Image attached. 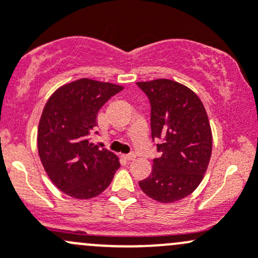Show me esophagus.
I'll use <instances>...</instances> for the list:
<instances>
[{
  "label": "esophagus",
  "mask_w": 258,
  "mask_h": 258,
  "mask_svg": "<svg viewBox=\"0 0 258 258\" xmlns=\"http://www.w3.org/2000/svg\"><path fill=\"white\" fill-rule=\"evenodd\" d=\"M135 157H136V156H135V153H127V155H124V158H126L127 161L135 160Z\"/></svg>",
  "instance_id": "esophagus-1"
}]
</instances>
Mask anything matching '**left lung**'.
Segmentation results:
<instances>
[{"instance_id": "8db88e82", "label": "left lung", "mask_w": 258, "mask_h": 258, "mask_svg": "<svg viewBox=\"0 0 258 258\" xmlns=\"http://www.w3.org/2000/svg\"><path fill=\"white\" fill-rule=\"evenodd\" d=\"M151 105V136L161 157L139 182L151 199L163 204L191 195L204 178L212 152L206 110L194 91L171 80L137 82Z\"/></svg>"}]
</instances>
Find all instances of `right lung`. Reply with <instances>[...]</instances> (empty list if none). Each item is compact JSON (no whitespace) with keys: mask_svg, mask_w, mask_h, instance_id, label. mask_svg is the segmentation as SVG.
<instances>
[{"mask_svg":"<svg viewBox=\"0 0 258 258\" xmlns=\"http://www.w3.org/2000/svg\"><path fill=\"white\" fill-rule=\"evenodd\" d=\"M122 90L82 79L59 87L43 108L37 134L41 162L57 188L74 199L98 196L118 170L116 155L93 145L91 134L100 108Z\"/></svg>","mask_w":258,"mask_h":258,"instance_id":"right-lung-1","label":"right lung"}]
</instances>
